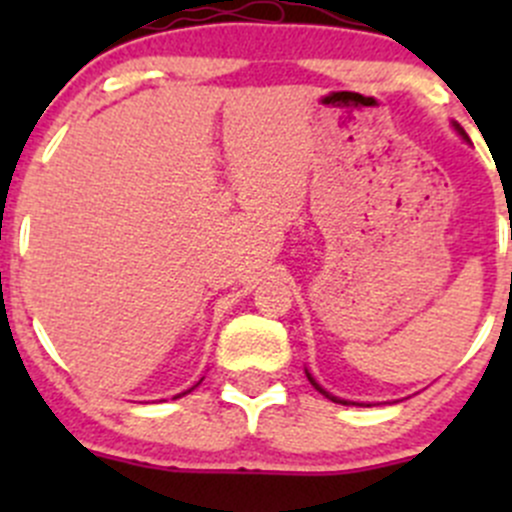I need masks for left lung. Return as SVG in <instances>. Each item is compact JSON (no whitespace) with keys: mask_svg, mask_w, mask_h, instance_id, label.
I'll list each match as a JSON object with an SVG mask.
<instances>
[{"mask_svg":"<svg viewBox=\"0 0 512 512\" xmlns=\"http://www.w3.org/2000/svg\"><path fill=\"white\" fill-rule=\"evenodd\" d=\"M453 128H456V133H458V136H461V138H463V141H471V138H468V133H466V131H463V128H461V126H458V123H456V121H453ZM304 374H307L309 384H312V386H314V389H317V391H319V394H322V396H327V399H329V401H334V404H342V406H371V404H359V401H347V399H339V396L329 394V391H327V389H324V386H322V384H319V381H317V379H314V376H312V374H309V371H307V369H304Z\"/></svg>","mask_w":512,"mask_h":512,"instance_id":"left-lung-1","label":"left lung"}]
</instances>
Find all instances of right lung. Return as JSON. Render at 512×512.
I'll list each match as a JSON object with an SVG mask.
<instances>
[{"label": "right lung", "instance_id": "right-lung-1", "mask_svg": "<svg viewBox=\"0 0 512 512\" xmlns=\"http://www.w3.org/2000/svg\"><path fill=\"white\" fill-rule=\"evenodd\" d=\"M200 381H203V379H200ZM200 381H198V384H200ZM198 384H195V386H198ZM195 386H193V389H195ZM193 389H188V391H193ZM188 391H183V394H178V396H175V399H180V396H185V394H188Z\"/></svg>", "mask_w": 512, "mask_h": 512}]
</instances>
